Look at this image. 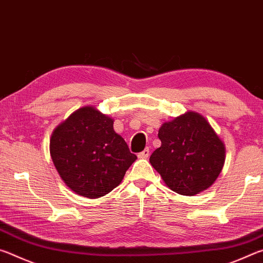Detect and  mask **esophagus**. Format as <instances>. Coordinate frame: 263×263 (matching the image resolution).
<instances>
[{
    "instance_id": "obj_1",
    "label": "esophagus",
    "mask_w": 263,
    "mask_h": 263,
    "mask_svg": "<svg viewBox=\"0 0 263 263\" xmlns=\"http://www.w3.org/2000/svg\"><path fill=\"white\" fill-rule=\"evenodd\" d=\"M148 155H149V148L146 147L144 151H142V152L138 153V158H139V159H146V158H148Z\"/></svg>"
}]
</instances>
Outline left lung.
Instances as JSON below:
<instances>
[{"label":"left lung","mask_w":263,"mask_h":263,"mask_svg":"<svg viewBox=\"0 0 263 263\" xmlns=\"http://www.w3.org/2000/svg\"><path fill=\"white\" fill-rule=\"evenodd\" d=\"M161 146L149 162L173 191L193 196L208 189L219 176L225 147L206 119L189 111L159 130Z\"/></svg>","instance_id":"obj_1"}]
</instances>
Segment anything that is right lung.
I'll return each mask as SVG.
<instances>
[{
  "instance_id": "right-lung-1",
  "label": "right lung",
  "mask_w": 263,
  "mask_h": 263,
  "mask_svg": "<svg viewBox=\"0 0 263 263\" xmlns=\"http://www.w3.org/2000/svg\"><path fill=\"white\" fill-rule=\"evenodd\" d=\"M50 152L66 185L88 198L115 189L137 159L112 119L94 106L77 110L53 131Z\"/></svg>"
}]
</instances>
